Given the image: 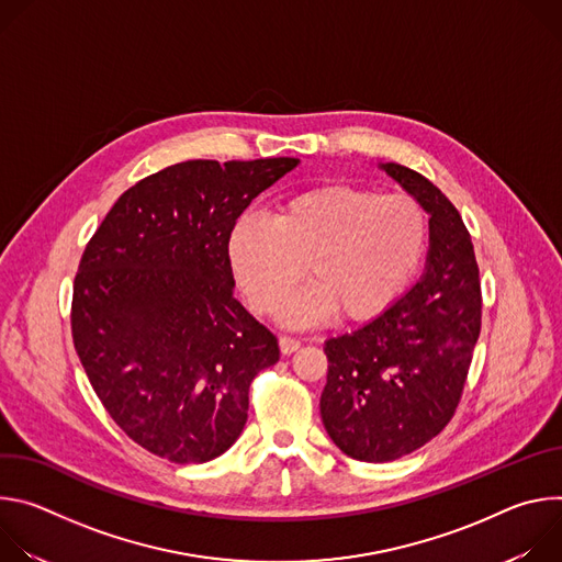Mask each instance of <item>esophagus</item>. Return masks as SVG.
Returning a JSON list of instances; mask_svg holds the SVG:
<instances>
[{
	"mask_svg": "<svg viewBox=\"0 0 562 562\" xmlns=\"http://www.w3.org/2000/svg\"><path fill=\"white\" fill-rule=\"evenodd\" d=\"M297 349H300V340H297V338L280 336V351H282L284 356H289V353H293V351H297Z\"/></svg>",
	"mask_w": 562,
	"mask_h": 562,
	"instance_id": "obj_1",
	"label": "esophagus"
}]
</instances>
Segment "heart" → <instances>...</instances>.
<instances>
[{
  "label": "heart",
  "instance_id": "obj_1",
  "mask_svg": "<svg viewBox=\"0 0 562 562\" xmlns=\"http://www.w3.org/2000/svg\"><path fill=\"white\" fill-rule=\"evenodd\" d=\"M427 247V217L407 195L329 184L286 198L271 222L239 217L228 262L254 311H280L304 269L311 284L282 308L291 325L323 323L334 311L362 323L407 289Z\"/></svg>",
  "mask_w": 562,
  "mask_h": 562
}]
</instances>
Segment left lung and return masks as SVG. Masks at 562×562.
I'll return each instance as SVG.
<instances>
[{"instance_id": "left-lung-1", "label": "left lung", "mask_w": 562, "mask_h": 562, "mask_svg": "<svg viewBox=\"0 0 562 562\" xmlns=\"http://www.w3.org/2000/svg\"><path fill=\"white\" fill-rule=\"evenodd\" d=\"M382 169L429 217L423 278L364 327L329 338L319 414L331 440L362 462L403 458L453 418L480 336L483 293L471 235L449 198L425 176Z\"/></svg>"}]
</instances>
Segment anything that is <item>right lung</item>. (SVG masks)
<instances>
[{
  "instance_id": "right-lung-1",
  "label": "right lung",
  "mask_w": 562,
  "mask_h": 562,
  "mask_svg": "<svg viewBox=\"0 0 562 562\" xmlns=\"http://www.w3.org/2000/svg\"><path fill=\"white\" fill-rule=\"evenodd\" d=\"M189 159L124 191L72 284L75 351L115 425L178 464L224 453L278 338L233 295L228 235L254 198L297 167Z\"/></svg>"
}]
</instances>
